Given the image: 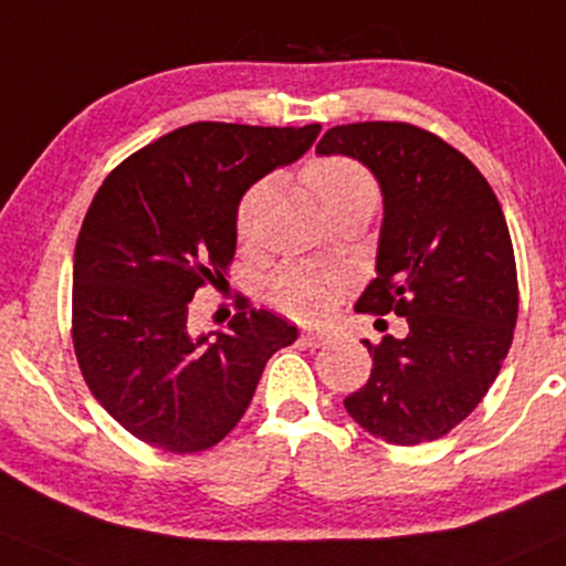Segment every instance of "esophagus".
Listing matches in <instances>:
<instances>
[{
	"mask_svg": "<svg viewBox=\"0 0 566 566\" xmlns=\"http://www.w3.org/2000/svg\"><path fill=\"white\" fill-rule=\"evenodd\" d=\"M302 340H304L306 346L319 348V346H325L327 340H331V333H325V331H304L302 333Z\"/></svg>",
	"mask_w": 566,
	"mask_h": 566,
	"instance_id": "34e87169",
	"label": "esophagus"
}]
</instances>
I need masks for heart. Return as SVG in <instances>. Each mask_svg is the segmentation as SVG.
I'll return each instance as SVG.
<instances>
[{
  "label": "heart",
  "instance_id": "b5f03b06",
  "mask_svg": "<svg viewBox=\"0 0 566 566\" xmlns=\"http://www.w3.org/2000/svg\"><path fill=\"white\" fill-rule=\"evenodd\" d=\"M304 180L331 214L348 207L373 209L380 197L378 180H375L373 172L357 159L344 155L312 157L304 165ZM264 188H268V180L254 184L235 207V235L241 241L251 239V233H254L256 209H260ZM344 285L346 275L340 270L294 262L285 264L272 275L268 296L272 306L281 310L283 315L296 319H319L338 304Z\"/></svg>",
  "mask_w": 566,
  "mask_h": 566
}]
</instances>
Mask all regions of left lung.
Masks as SVG:
<instances>
[{
    "label": "left lung",
    "mask_w": 566,
    "mask_h": 566,
    "mask_svg": "<svg viewBox=\"0 0 566 566\" xmlns=\"http://www.w3.org/2000/svg\"><path fill=\"white\" fill-rule=\"evenodd\" d=\"M317 151L359 159L378 178V277L357 312L409 325L407 338L365 340L373 373L344 407L386 443L436 441L483 401L512 346L520 289L504 212L483 172L417 125H336Z\"/></svg>",
    "instance_id": "8db88e82"
}]
</instances>
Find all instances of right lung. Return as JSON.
Here are the masks:
<instances>
[{
	"mask_svg": "<svg viewBox=\"0 0 566 566\" xmlns=\"http://www.w3.org/2000/svg\"><path fill=\"white\" fill-rule=\"evenodd\" d=\"M317 134L319 123H191L130 155L96 191L75 241L73 348L94 399L138 441L212 449L268 359L296 340L294 325L247 298L228 327L199 338L188 310L199 289L226 283L247 188Z\"/></svg>",
	"mask_w": 566,
	"mask_h": 566,
	"instance_id": "1",
	"label": "right lung"
}]
</instances>
